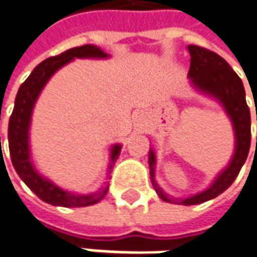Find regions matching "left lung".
Returning a JSON list of instances; mask_svg holds the SVG:
<instances>
[{
  "label": "left lung",
  "mask_w": 257,
  "mask_h": 257,
  "mask_svg": "<svg viewBox=\"0 0 257 257\" xmlns=\"http://www.w3.org/2000/svg\"><path fill=\"white\" fill-rule=\"evenodd\" d=\"M188 52L191 56L188 77L195 88L215 97L224 105L225 111L228 112L232 123H233L236 148H235V153H233V158H232L229 166L216 177V180L208 190L202 191L200 194L193 195V197L183 198V200L173 198L159 187V184L155 180L156 159H155L153 151L149 152V167H151V180L153 188L156 190L158 195L163 201L172 202V204L177 202L181 205L201 204V202L212 200L221 193H224L225 190L233 183V180L236 179V176L239 174L246 158H247L249 148H250V111L246 104L245 88H243L242 80L232 70L226 60L219 55H216L215 52L197 46V45H190Z\"/></svg>",
  "instance_id": "left-lung-1"
}]
</instances>
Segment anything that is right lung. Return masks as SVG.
Returning a JSON list of instances; mask_svg holds the SVG:
<instances>
[{
  "instance_id": "1",
  "label": "right lung",
  "mask_w": 257,
  "mask_h": 257,
  "mask_svg": "<svg viewBox=\"0 0 257 257\" xmlns=\"http://www.w3.org/2000/svg\"><path fill=\"white\" fill-rule=\"evenodd\" d=\"M106 53L97 46L84 45L63 52L60 55L49 57L46 60L39 63L31 76L26 78L21 84L15 98V106L10 118L8 125V145H10V153H11L12 165L18 173V176L24 180L28 187L32 190L35 194L41 198L42 201L52 204V205H60V207H87L97 204L104 198L108 191V187L102 188L94 194L88 195H74L67 193L62 188L55 186L49 180L43 179L39 173L33 169L29 158V123H31V115L38 95L41 94L42 88L48 83V80L53 73L57 71L62 66L67 64L74 57H106ZM121 145H115L111 153V163L108 170L112 169L115 160L119 156Z\"/></svg>"
}]
</instances>
